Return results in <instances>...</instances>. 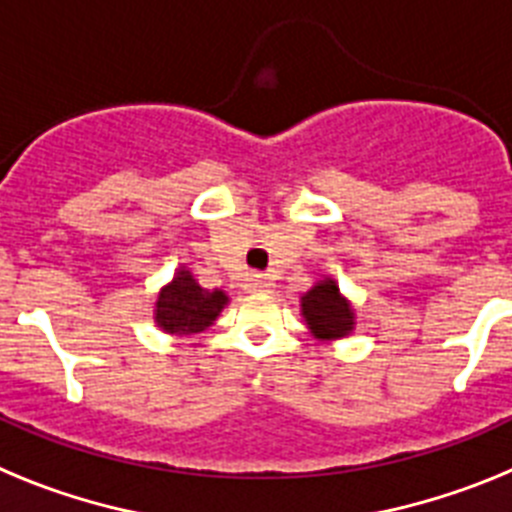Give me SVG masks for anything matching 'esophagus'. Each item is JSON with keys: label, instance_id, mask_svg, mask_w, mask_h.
<instances>
[{"label": "esophagus", "instance_id": "1", "mask_svg": "<svg viewBox=\"0 0 512 512\" xmlns=\"http://www.w3.org/2000/svg\"><path fill=\"white\" fill-rule=\"evenodd\" d=\"M248 287L256 289V292H266V289L271 287V282L264 277V274H251V279H248Z\"/></svg>", "mask_w": 512, "mask_h": 512}]
</instances>
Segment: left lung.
Returning <instances> with one entry per match:
<instances>
[{
	"instance_id": "8db88e82",
	"label": "left lung",
	"mask_w": 512,
	"mask_h": 512,
	"mask_svg": "<svg viewBox=\"0 0 512 512\" xmlns=\"http://www.w3.org/2000/svg\"><path fill=\"white\" fill-rule=\"evenodd\" d=\"M302 315L318 338H341L354 325V312L333 282H320L302 297Z\"/></svg>"
}]
</instances>
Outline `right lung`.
<instances>
[{"label":"right lung","mask_w":512,"mask_h":512,"mask_svg":"<svg viewBox=\"0 0 512 512\" xmlns=\"http://www.w3.org/2000/svg\"><path fill=\"white\" fill-rule=\"evenodd\" d=\"M228 297L215 289H202L187 269H179L174 282L161 289L156 302V323L169 333H200L220 315Z\"/></svg>","instance_id":"obj_1"}]
</instances>
